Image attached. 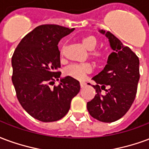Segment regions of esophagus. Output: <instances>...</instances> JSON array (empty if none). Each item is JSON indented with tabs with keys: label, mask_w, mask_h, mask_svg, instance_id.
<instances>
[{
	"label": "esophagus",
	"mask_w": 149,
	"mask_h": 149,
	"mask_svg": "<svg viewBox=\"0 0 149 149\" xmlns=\"http://www.w3.org/2000/svg\"><path fill=\"white\" fill-rule=\"evenodd\" d=\"M86 85V84L85 82H80V86H81V88L85 87Z\"/></svg>",
	"instance_id": "obj_1"
}]
</instances>
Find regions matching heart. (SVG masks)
<instances>
[{
  "label": "heart",
  "instance_id": "heart-1",
  "mask_svg": "<svg viewBox=\"0 0 149 149\" xmlns=\"http://www.w3.org/2000/svg\"><path fill=\"white\" fill-rule=\"evenodd\" d=\"M82 44L90 52V57H91L95 63H101L105 58L104 52L99 50H94L97 46L98 40L94 36H87L82 40ZM66 50V47L63 46L62 47L61 55H63ZM92 67L91 64H72L69 67H67L65 70V73L68 76L73 78L77 80H82L86 77V74L91 73Z\"/></svg>",
  "mask_w": 149,
  "mask_h": 149
}]
</instances>
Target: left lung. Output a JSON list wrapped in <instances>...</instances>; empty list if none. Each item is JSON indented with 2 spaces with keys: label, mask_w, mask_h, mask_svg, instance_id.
Returning <instances> with one entry per match:
<instances>
[{
  "label": "left lung",
  "mask_w": 149,
  "mask_h": 149,
  "mask_svg": "<svg viewBox=\"0 0 149 149\" xmlns=\"http://www.w3.org/2000/svg\"><path fill=\"white\" fill-rule=\"evenodd\" d=\"M99 31L109 39L113 52L104 69L92 79L97 83L93 86L97 94L87 102V109L91 117L109 123L122 118L134 102L140 79V62L135 53L110 31ZM102 89L106 91L105 95L100 94Z\"/></svg>",
  "instance_id": "1"
}]
</instances>
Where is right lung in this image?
Masks as SVG:
<instances>
[{
  "label": "right lung",
  "instance_id": "1",
  "mask_svg": "<svg viewBox=\"0 0 149 149\" xmlns=\"http://www.w3.org/2000/svg\"><path fill=\"white\" fill-rule=\"evenodd\" d=\"M74 30L56 24L38 26L23 38L12 57V81L17 99L29 114L40 121L63 118L80 91L79 81L70 76L50 87L61 74L58 42Z\"/></svg>",
  "mask_w": 149,
  "mask_h": 149
}]
</instances>
